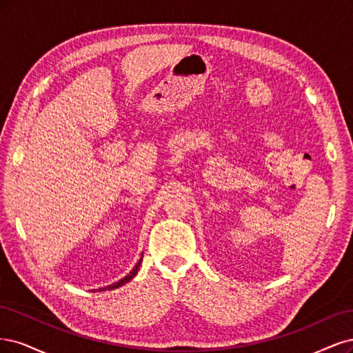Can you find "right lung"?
Masks as SVG:
<instances>
[{
    "label": "right lung",
    "mask_w": 353,
    "mask_h": 353,
    "mask_svg": "<svg viewBox=\"0 0 353 353\" xmlns=\"http://www.w3.org/2000/svg\"><path fill=\"white\" fill-rule=\"evenodd\" d=\"M142 256H143V254H142ZM142 256H141V259H139V263L136 264L134 267H133V270L129 272L128 276H124L121 280H119V281H116V283H112V284H110V286H107V288H102V289H98L99 292H104V290H112V289H117V288H120V286H123V284H126V283H129L136 274H138V270H139V267H141V263H142Z\"/></svg>",
    "instance_id": "right-lung-1"
}]
</instances>
